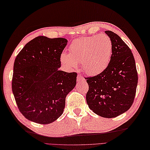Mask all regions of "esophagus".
<instances>
[{
  "label": "esophagus",
  "instance_id": "34e87169",
  "mask_svg": "<svg viewBox=\"0 0 150 150\" xmlns=\"http://www.w3.org/2000/svg\"><path fill=\"white\" fill-rule=\"evenodd\" d=\"M83 79H84V78L83 77V76H82L81 74H78V76H77V81H81V80H83Z\"/></svg>",
  "mask_w": 150,
  "mask_h": 150
}]
</instances>
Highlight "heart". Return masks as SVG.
<instances>
[{
	"label": "heart",
	"mask_w": 150,
	"mask_h": 150,
	"mask_svg": "<svg viewBox=\"0 0 150 150\" xmlns=\"http://www.w3.org/2000/svg\"><path fill=\"white\" fill-rule=\"evenodd\" d=\"M69 54L61 55V62L69 69H74L81 63L83 71L96 75L108 67L111 58L112 42L105 34L75 39L69 47Z\"/></svg>",
	"instance_id": "1"
}]
</instances>
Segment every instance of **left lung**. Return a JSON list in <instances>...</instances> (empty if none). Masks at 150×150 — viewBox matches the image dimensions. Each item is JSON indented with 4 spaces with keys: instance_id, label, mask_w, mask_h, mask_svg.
<instances>
[{
    "instance_id": "1",
    "label": "left lung",
    "mask_w": 150,
    "mask_h": 150,
    "mask_svg": "<svg viewBox=\"0 0 150 150\" xmlns=\"http://www.w3.org/2000/svg\"><path fill=\"white\" fill-rule=\"evenodd\" d=\"M112 42L108 67L99 74L85 78L88 85L87 105L94 113L114 118L129 109L138 83L135 61L129 47L117 33L105 31Z\"/></svg>"
}]
</instances>
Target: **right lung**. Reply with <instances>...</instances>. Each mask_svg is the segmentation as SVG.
Here are the masks:
<instances>
[{
  "label": "right lung",
  "instance_id": "right-lung-1",
  "mask_svg": "<svg viewBox=\"0 0 150 150\" xmlns=\"http://www.w3.org/2000/svg\"><path fill=\"white\" fill-rule=\"evenodd\" d=\"M65 38L38 36L15 59L11 87L20 112L41 124H50L63 112L67 94L76 84V72L59 71Z\"/></svg>",
  "mask_w": 150,
  "mask_h": 150
}]
</instances>
